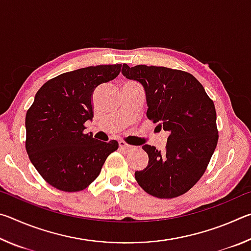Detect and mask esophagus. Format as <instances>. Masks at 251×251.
<instances>
[{"label":"esophagus","mask_w":251,"mask_h":251,"mask_svg":"<svg viewBox=\"0 0 251 251\" xmlns=\"http://www.w3.org/2000/svg\"><path fill=\"white\" fill-rule=\"evenodd\" d=\"M120 148H121V150H123V151H130V150H133L134 146L128 145V144H127V143L121 141V142H120Z\"/></svg>","instance_id":"esophagus-1"}]
</instances>
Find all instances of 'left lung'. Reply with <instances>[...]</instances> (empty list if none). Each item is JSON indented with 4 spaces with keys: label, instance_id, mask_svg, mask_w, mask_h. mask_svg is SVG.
<instances>
[{
    "label": "left lung",
    "instance_id": "1",
    "mask_svg": "<svg viewBox=\"0 0 251 251\" xmlns=\"http://www.w3.org/2000/svg\"><path fill=\"white\" fill-rule=\"evenodd\" d=\"M123 75L141 83L147 117L169 131L166 148L144 145L145 169L135 172L138 185L157 198L184 195L201 179L218 142L214 101L192 74L164 66L123 65Z\"/></svg>",
    "mask_w": 251,
    "mask_h": 251
}]
</instances>
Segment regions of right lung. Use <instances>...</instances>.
<instances>
[{
	"mask_svg": "<svg viewBox=\"0 0 251 251\" xmlns=\"http://www.w3.org/2000/svg\"><path fill=\"white\" fill-rule=\"evenodd\" d=\"M122 64L88 66L63 73L46 82L25 117V148L34 167L50 186L79 192L100 175L116 141L100 142L85 134L93 118V93L117 77Z\"/></svg>",
	"mask_w": 251,
	"mask_h": 251,
	"instance_id": "1",
	"label": "right lung"
}]
</instances>
